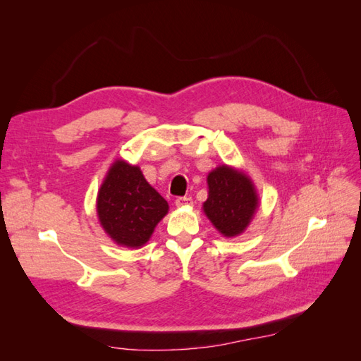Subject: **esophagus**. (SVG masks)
<instances>
[{
    "label": "esophagus",
    "instance_id": "1",
    "mask_svg": "<svg viewBox=\"0 0 361 361\" xmlns=\"http://www.w3.org/2000/svg\"><path fill=\"white\" fill-rule=\"evenodd\" d=\"M192 204L191 197H178L176 199V206L178 207H190Z\"/></svg>",
    "mask_w": 361,
    "mask_h": 361
}]
</instances>
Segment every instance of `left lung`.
Returning <instances> with one entry per match:
<instances>
[{
	"label": "left lung",
	"instance_id": "obj_1",
	"mask_svg": "<svg viewBox=\"0 0 361 361\" xmlns=\"http://www.w3.org/2000/svg\"><path fill=\"white\" fill-rule=\"evenodd\" d=\"M207 200L203 211L223 236L241 235L257 211L253 182L244 171L220 166L207 174Z\"/></svg>",
	"mask_w": 361,
	"mask_h": 361
}]
</instances>
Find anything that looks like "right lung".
<instances>
[{
  "label": "right lung",
  "instance_id": "1",
  "mask_svg": "<svg viewBox=\"0 0 361 361\" xmlns=\"http://www.w3.org/2000/svg\"><path fill=\"white\" fill-rule=\"evenodd\" d=\"M97 218L118 245L138 248L169 212L166 199L152 188L140 167L117 159L97 192Z\"/></svg>",
  "mask_w": 361,
  "mask_h": 361
}]
</instances>
